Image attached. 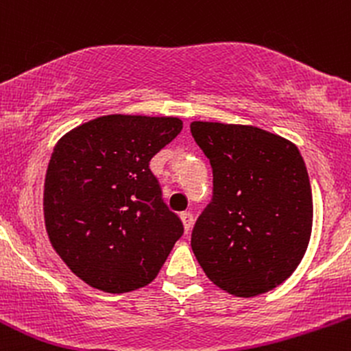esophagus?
Here are the masks:
<instances>
[{
    "label": "esophagus",
    "instance_id": "esophagus-1",
    "mask_svg": "<svg viewBox=\"0 0 351 351\" xmlns=\"http://www.w3.org/2000/svg\"><path fill=\"white\" fill-rule=\"evenodd\" d=\"M181 221H183L184 232H189V229H191V226H193V221H195V217H193V213L191 211L181 213Z\"/></svg>",
    "mask_w": 351,
    "mask_h": 351
}]
</instances>
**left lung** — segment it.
<instances>
[{
  "label": "left lung",
  "mask_w": 351,
  "mask_h": 351,
  "mask_svg": "<svg viewBox=\"0 0 351 351\" xmlns=\"http://www.w3.org/2000/svg\"><path fill=\"white\" fill-rule=\"evenodd\" d=\"M213 168V196L191 231L209 280L237 297L282 284L312 232V189L299 148L247 125L193 122Z\"/></svg>",
  "instance_id": "8db88e82"
}]
</instances>
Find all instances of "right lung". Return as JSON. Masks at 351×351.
I'll list each match as a JSON object with an SVG mask.
<instances>
[{"instance_id":"obj_1","label":"right lung","mask_w":351,"mask_h":351,"mask_svg":"<svg viewBox=\"0 0 351 351\" xmlns=\"http://www.w3.org/2000/svg\"><path fill=\"white\" fill-rule=\"evenodd\" d=\"M181 128L176 117L106 115L56 145L44 181L46 229L90 287L123 293L150 284L183 236L150 170Z\"/></svg>"}]
</instances>
